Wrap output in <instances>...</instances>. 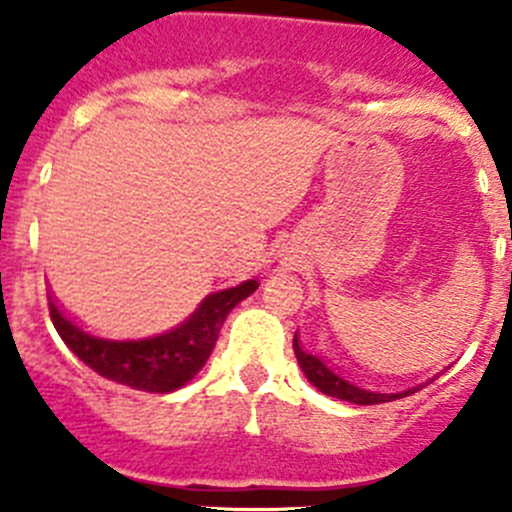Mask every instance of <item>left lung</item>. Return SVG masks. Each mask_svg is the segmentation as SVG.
Masks as SVG:
<instances>
[{
	"label": "left lung",
	"instance_id": "8db88e82",
	"mask_svg": "<svg viewBox=\"0 0 512 512\" xmlns=\"http://www.w3.org/2000/svg\"><path fill=\"white\" fill-rule=\"evenodd\" d=\"M293 348H295V358H298L300 369H303V374L308 376L310 384H313L318 391H323V394L333 396V399L351 401V404H364V407H369V404H384V401L404 399V396H409V394H414L417 389H422V386H414V389L399 391V394H381V391L364 389V386L353 384V381H348L346 376H341L338 371H333L331 366L323 361V358L303 351V346H300V341H298V333H295V338H293Z\"/></svg>",
	"mask_w": 512,
	"mask_h": 512
}]
</instances>
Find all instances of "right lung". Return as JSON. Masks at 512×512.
<instances>
[{
    "instance_id": "obj_1",
    "label": "right lung",
    "mask_w": 512,
    "mask_h": 512,
    "mask_svg": "<svg viewBox=\"0 0 512 512\" xmlns=\"http://www.w3.org/2000/svg\"><path fill=\"white\" fill-rule=\"evenodd\" d=\"M257 280L207 295L197 310L171 331L148 338H100L75 326L50 300V318L65 346L85 366L138 391L169 394L189 384L212 356L229 310L257 290Z\"/></svg>"
}]
</instances>
